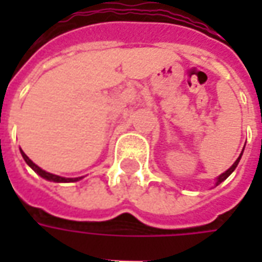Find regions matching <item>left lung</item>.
<instances>
[{"label": "left lung", "instance_id": "left-lung-1", "mask_svg": "<svg viewBox=\"0 0 262 262\" xmlns=\"http://www.w3.org/2000/svg\"><path fill=\"white\" fill-rule=\"evenodd\" d=\"M243 150H244V148H243ZM242 156H243V153L240 154V156H238V159L236 160V161H234V163H233V165H231L230 168H229V170L227 171H225V172H223V174H222V176H219L217 177V180H216V187H217V185H219L220 182H223L226 180V178H227V177L230 176L231 172H233V171L236 170V167H237V164H238V161H240V159H242Z\"/></svg>", "mask_w": 262, "mask_h": 262}]
</instances>
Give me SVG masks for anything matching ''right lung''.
Returning a JSON list of instances; mask_svg holds the SVG:
<instances>
[{"label":"right lung","instance_id":"1","mask_svg":"<svg viewBox=\"0 0 262 262\" xmlns=\"http://www.w3.org/2000/svg\"><path fill=\"white\" fill-rule=\"evenodd\" d=\"M20 154H22V157H24V160L26 161V164L31 167L32 170L35 171L36 174H39V176L42 177V178H45V180H48V181H53V182H75V181H80L82 177H78V178H64V177H60V176H54V174H50V172H48V171L42 170L40 167H37L33 161H32L28 156H26L22 150H20Z\"/></svg>","mask_w":262,"mask_h":262}]
</instances>
